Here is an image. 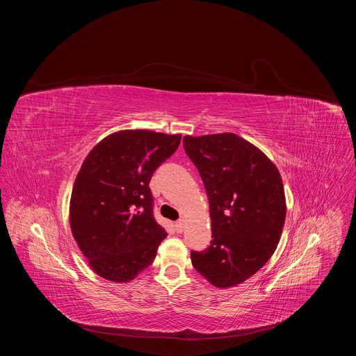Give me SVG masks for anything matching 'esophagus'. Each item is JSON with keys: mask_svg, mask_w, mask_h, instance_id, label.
I'll list each match as a JSON object with an SVG mask.
<instances>
[{"mask_svg": "<svg viewBox=\"0 0 356 356\" xmlns=\"http://www.w3.org/2000/svg\"><path fill=\"white\" fill-rule=\"evenodd\" d=\"M175 228H176V232H177V234H181L183 229H184V222H183L181 220L177 221V222L175 224Z\"/></svg>", "mask_w": 356, "mask_h": 356, "instance_id": "34e87169", "label": "esophagus"}]
</instances>
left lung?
Segmentation results:
<instances>
[{
    "label": "left lung",
    "mask_w": 356,
    "mask_h": 356,
    "mask_svg": "<svg viewBox=\"0 0 356 356\" xmlns=\"http://www.w3.org/2000/svg\"><path fill=\"white\" fill-rule=\"evenodd\" d=\"M187 156L204 183L213 241L191 252L194 269L216 287H234L273 255L286 218L280 173L243 138L225 132L184 136Z\"/></svg>",
    "instance_id": "obj_1"
}]
</instances>
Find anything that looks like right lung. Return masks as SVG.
<instances>
[{
	"instance_id": "1",
	"label": "right lung",
	"mask_w": 356,
	"mask_h": 356,
	"mask_svg": "<svg viewBox=\"0 0 356 356\" xmlns=\"http://www.w3.org/2000/svg\"><path fill=\"white\" fill-rule=\"evenodd\" d=\"M181 135L127 129L98 142L84 159L70 198V228L91 269L115 283L154 262L166 231L154 217L149 181Z\"/></svg>"
}]
</instances>
